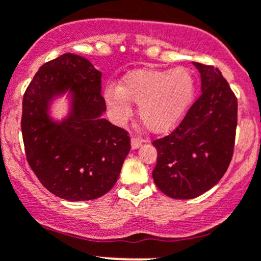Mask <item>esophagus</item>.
Wrapping results in <instances>:
<instances>
[{
    "label": "esophagus",
    "mask_w": 261,
    "mask_h": 261,
    "mask_svg": "<svg viewBox=\"0 0 261 261\" xmlns=\"http://www.w3.org/2000/svg\"><path fill=\"white\" fill-rule=\"evenodd\" d=\"M141 143H143V140L139 138H133L131 139V148L133 149H138L139 146L141 145Z\"/></svg>",
    "instance_id": "34e87169"
}]
</instances>
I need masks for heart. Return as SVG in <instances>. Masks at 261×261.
<instances>
[{
	"label": "heart",
	"instance_id": "1",
	"mask_svg": "<svg viewBox=\"0 0 261 261\" xmlns=\"http://www.w3.org/2000/svg\"><path fill=\"white\" fill-rule=\"evenodd\" d=\"M194 94L195 80L189 70L143 69L126 75L118 88H107L105 99L115 120H125L133 102L149 130L164 133L184 118Z\"/></svg>",
	"mask_w": 261,
	"mask_h": 261
}]
</instances>
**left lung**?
<instances>
[{
	"mask_svg": "<svg viewBox=\"0 0 261 261\" xmlns=\"http://www.w3.org/2000/svg\"><path fill=\"white\" fill-rule=\"evenodd\" d=\"M201 94L177 128L153 141L158 151L153 179L172 199H194L216 186L232 159L237 99L217 67L194 62Z\"/></svg>",
	"mask_w": 261,
	"mask_h": 261,
	"instance_id": "left-lung-1",
	"label": "left lung"
}]
</instances>
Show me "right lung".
Here are the masks:
<instances>
[{
    "label": "right lung",
    "instance_id": "right-lung-1",
    "mask_svg": "<svg viewBox=\"0 0 261 261\" xmlns=\"http://www.w3.org/2000/svg\"><path fill=\"white\" fill-rule=\"evenodd\" d=\"M102 72L82 56L65 53L44 63L22 98L21 133L30 168L43 186L69 201L107 194L130 151L123 128L103 118ZM69 113L50 116L53 100L66 93Z\"/></svg>",
    "mask_w": 261,
    "mask_h": 261
}]
</instances>
